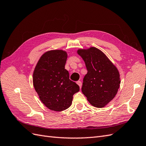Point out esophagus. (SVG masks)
<instances>
[{
  "mask_svg": "<svg viewBox=\"0 0 146 146\" xmlns=\"http://www.w3.org/2000/svg\"><path fill=\"white\" fill-rule=\"evenodd\" d=\"M77 83L78 84V86H80V88H81V87H82V82H81V81H77Z\"/></svg>",
  "mask_w": 146,
  "mask_h": 146,
  "instance_id": "1",
  "label": "esophagus"
}]
</instances>
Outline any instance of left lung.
Here are the masks:
<instances>
[{
    "instance_id": "8db88e82",
    "label": "left lung",
    "mask_w": 146,
    "mask_h": 146,
    "mask_svg": "<svg viewBox=\"0 0 146 146\" xmlns=\"http://www.w3.org/2000/svg\"><path fill=\"white\" fill-rule=\"evenodd\" d=\"M77 53L85 61L88 70L83 80V94L92 105L104 107L115 97L120 86L118 70L96 47L78 50Z\"/></svg>"
}]
</instances>
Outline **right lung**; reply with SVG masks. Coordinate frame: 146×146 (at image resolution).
Instances as JSON below:
<instances>
[{
  "label": "right lung",
  "instance_id": "1",
  "mask_svg": "<svg viewBox=\"0 0 146 146\" xmlns=\"http://www.w3.org/2000/svg\"><path fill=\"white\" fill-rule=\"evenodd\" d=\"M66 52L54 50L44 54L35 69L33 82L35 91L46 107L55 111L68 108L73 95L80 87L69 79L64 69L67 60Z\"/></svg>",
  "mask_w": 146,
  "mask_h": 146
}]
</instances>
